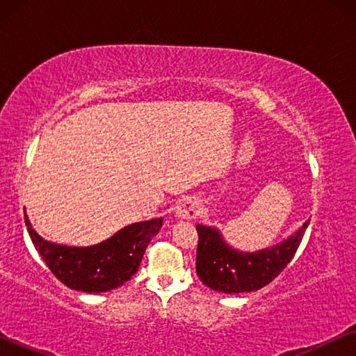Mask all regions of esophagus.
<instances>
[{
    "label": "esophagus",
    "mask_w": 356,
    "mask_h": 356,
    "mask_svg": "<svg viewBox=\"0 0 356 356\" xmlns=\"http://www.w3.org/2000/svg\"><path fill=\"white\" fill-rule=\"evenodd\" d=\"M201 213L200 202L196 197H185L177 206V216L184 220H195Z\"/></svg>",
    "instance_id": "1"
}]
</instances>
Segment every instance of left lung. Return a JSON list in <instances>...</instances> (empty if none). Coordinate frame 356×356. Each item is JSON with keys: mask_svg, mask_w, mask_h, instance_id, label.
Returning a JSON list of instances; mask_svg holds the SVG:
<instances>
[{"mask_svg": "<svg viewBox=\"0 0 356 356\" xmlns=\"http://www.w3.org/2000/svg\"><path fill=\"white\" fill-rule=\"evenodd\" d=\"M309 220L284 242L256 252L232 250L218 229L197 225L196 273L207 287L225 293L259 291L272 282L287 264L305 236Z\"/></svg>", "mask_w": 356, "mask_h": 356, "instance_id": "left-lung-1", "label": "left lung"}]
</instances>
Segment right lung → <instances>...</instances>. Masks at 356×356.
<instances>
[{
    "label": "right lung",
    "instance_id": "right-lung-1",
    "mask_svg": "<svg viewBox=\"0 0 356 356\" xmlns=\"http://www.w3.org/2000/svg\"><path fill=\"white\" fill-rule=\"evenodd\" d=\"M25 222L34 248L56 278L75 291L99 293L122 286L134 276L143 254L163 218L134 222L105 242L92 246H64L50 243L35 234L25 213Z\"/></svg>",
    "mask_w": 356,
    "mask_h": 356
}]
</instances>
